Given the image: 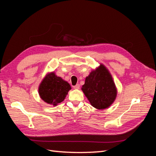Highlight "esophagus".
Segmentation results:
<instances>
[{"mask_svg": "<svg viewBox=\"0 0 156 156\" xmlns=\"http://www.w3.org/2000/svg\"><path fill=\"white\" fill-rule=\"evenodd\" d=\"M73 88L74 89H79L80 88V85H79V84H76V85H75V86H73Z\"/></svg>", "mask_w": 156, "mask_h": 156, "instance_id": "obj_1", "label": "esophagus"}]
</instances>
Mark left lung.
I'll return each instance as SVG.
<instances>
[{
	"instance_id": "8db88e82",
	"label": "left lung",
	"mask_w": 156,
	"mask_h": 156,
	"mask_svg": "<svg viewBox=\"0 0 156 156\" xmlns=\"http://www.w3.org/2000/svg\"><path fill=\"white\" fill-rule=\"evenodd\" d=\"M81 90L92 106L98 110L109 107L117 96V88L112 75L103 64L92 70Z\"/></svg>"
}]
</instances>
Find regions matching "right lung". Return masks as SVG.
I'll return each mask as SVG.
<instances>
[{"mask_svg": "<svg viewBox=\"0 0 156 156\" xmlns=\"http://www.w3.org/2000/svg\"><path fill=\"white\" fill-rule=\"evenodd\" d=\"M70 84L54 72L47 73L38 87L40 98L49 105L56 106L64 100L69 90Z\"/></svg>", "mask_w": 156, "mask_h": 156, "instance_id": "1", "label": "right lung"}]
</instances>
